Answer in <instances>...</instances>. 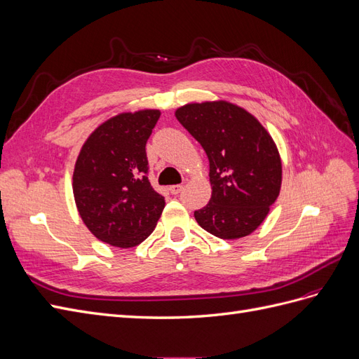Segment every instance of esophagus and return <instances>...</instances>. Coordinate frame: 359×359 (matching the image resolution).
<instances>
[{"label": "esophagus", "mask_w": 359, "mask_h": 359, "mask_svg": "<svg viewBox=\"0 0 359 359\" xmlns=\"http://www.w3.org/2000/svg\"><path fill=\"white\" fill-rule=\"evenodd\" d=\"M182 186H181V184H175V186H170L169 187V191L172 193V194H178V193H181L182 191Z\"/></svg>", "instance_id": "1"}]
</instances>
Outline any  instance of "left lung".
<instances>
[{
  "mask_svg": "<svg viewBox=\"0 0 359 359\" xmlns=\"http://www.w3.org/2000/svg\"><path fill=\"white\" fill-rule=\"evenodd\" d=\"M210 160L211 199L194 211L198 224L222 240H238L262 224L281 187L274 139L244 107L226 100L187 103L175 111Z\"/></svg>",
  "mask_w": 359,
  "mask_h": 359,
  "instance_id": "obj_1",
  "label": "left lung"
}]
</instances>
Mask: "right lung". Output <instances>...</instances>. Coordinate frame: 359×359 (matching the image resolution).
Here are the masks:
<instances>
[{"mask_svg":"<svg viewBox=\"0 0 359 359\" xmlns=\"http://www.w3.org/2000/svg\"><path fill=\"white\" fill-rule=\"evenodd\" d=\"M160 114L142 109L106 119L86 137L76 158V208L97 240L112 247L145 241L165 208V198L148 181L145 153Z\"/></svg>","mask_w":359,"mask_h":359,"instance_id":"right-lung-1","label":"right lung"}]
</instances>
